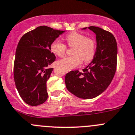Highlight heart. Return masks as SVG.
I'll use <instances>...</instances> for the list:
<instances>
[{
	"label": "heart",
	"mask_w": 135,
	"mask_h": 135,
	"mask_svg": "<svg viewBox=\"0 0 135 135\" xmlns=\"http://www.w3.org/2000/svg\"><path fill=\"white\" fill-rule=\"evenodd\" d=\"M68 45L74 47L72 57H66L58 61V65L65 70L69 71L84 62H90L93 59L96 51L95 42L85 35L73 32L66 36ZM50 50L54 55L62 57L65 54L66 46L59 40H55L51 43Z\"/></svg>",
	"instance_id": "obj_1"
}]
</instances>
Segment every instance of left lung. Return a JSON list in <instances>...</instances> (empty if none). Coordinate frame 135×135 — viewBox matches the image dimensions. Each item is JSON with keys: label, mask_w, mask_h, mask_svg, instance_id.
Segmentation results:
<instances>
[{"label": "left lung", "mask_w": 135, "mask_h": 135, "mask_svg": "<svg viewBox=\"0 0 135 135\" xmlns=\"http://www.w3.org/2000/svg\"><path fill=\"white\" fill-rule=\"evenodd\" d=\"M88 28L96 35L97 48L91 62L83 69L72 70L66 74L68 90L77 97L90 99L101 95L108 88L116 70L118 46L112 33L98 27Z\"/></svg>", "instance_id": "obj_1"}]
</instances>
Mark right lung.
Here are the masks:
<instances>
[{"instance_id":"1","label":"right lung","mask_w":135,"mask_h":135,"mask_svg":"<svg viewBox=\"0 0 135 135\" xmlns=\"http://www.w3.org/2000/svg\"><path fill=\"white\" fill-rule=\"evenodd\" d=\"M65 32L40 26L25 34L17 44L13 77L19 94L28 105H40L47 100L46 81L54 70L49 66L55 61L50 46Z\"/></svg>"}]
</instances>
